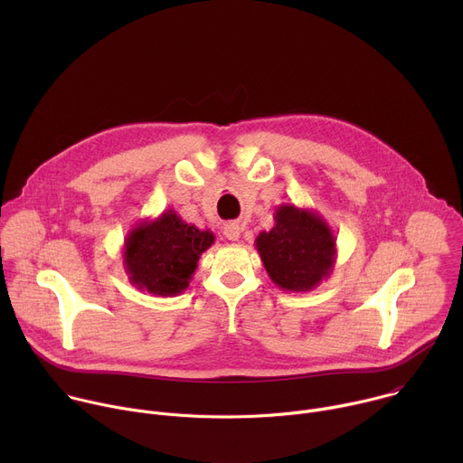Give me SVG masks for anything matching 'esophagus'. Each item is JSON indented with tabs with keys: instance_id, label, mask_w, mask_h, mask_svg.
I'll list each match as a JSON object with an SVG mask.
<instances>
[{
	"instance_id": "34e87169",
	"label": "esophagus",
	"mask_w": 463,
	"mask_h": 463,
	"mask_svg": "<svg viewBox=\"0 0 463 463\" xmlns=\"http://www.w3.org/2000/svg\"><path fill=\"white\" fill-rule=\"evenodd\" d=\"M223 234H225V238L231 240V241H238L240 236H241V229H240L238 223H227L225 229H223Z\"/></svg>"
}]
</instances>
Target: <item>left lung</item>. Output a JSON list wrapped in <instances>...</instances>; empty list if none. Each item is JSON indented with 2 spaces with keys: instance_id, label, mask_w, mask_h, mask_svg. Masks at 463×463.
<instances>
[{
  "instance_id": "1",
  "label": "left lung",
  "mask_w": 463,
  "mask_h": 463,
  "mask_svg": "<svg viewBox=\"0 0 463 463\" xmlns=\"http://www.w3.org/2000/svg\"><path fill=\"white\" fill-rule=\"evenodd\" d=\"M254 245L269 279L284 291L307 293L335 268V236L327 222L293 203L277 207L273 229L261 231Z\"/></svg>"
}]
</instances>
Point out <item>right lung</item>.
<instances>
[{
  "label": "right lung",
  "instance_id": "add662e5",
  "mask_svg": "<svg viewBox=\"0 0 463 463\" xmlns=\"http://www.w3.org/2000/svg\"><path fill=\"white\" fill-rule=\"evenodd\" d=\"M213 243L209 229H197L168 209L154 220H141L126 234L122 266L139 291L175 297L188 288L197 260Z\"/></svg>",
  "mask_w": 463,
  "mask_h": 463
}]
</instances>
